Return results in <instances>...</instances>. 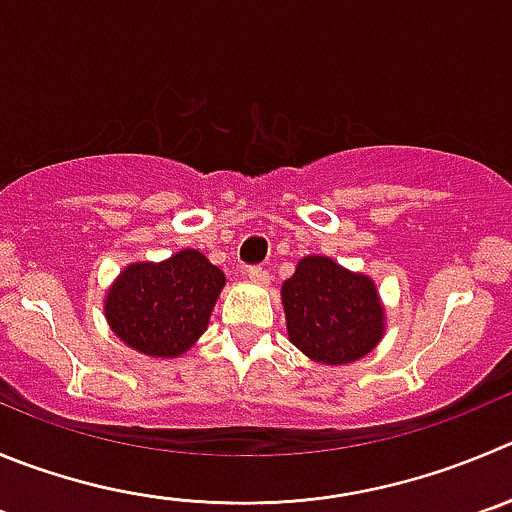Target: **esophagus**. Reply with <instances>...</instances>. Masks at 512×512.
Here are the masks:
<instances>
[{
    "mask_svg": "<svg viewBox=\"0 0 512 512\" xmlns=\"http://www.w3.org/2000/svg\"><path fill=\"white\" fill-rule=\"evenodd\" d=\"M243 274H246V279L253 281V284H269V271L261 269V266H246Z\"/></svg>",
    "mask_w": 512,
    "mask_h": 512,
    "instance_id": "esophagus-1",
    "label": "esophagus"
}]
</instances>
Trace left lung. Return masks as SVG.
Returning a JSON list of instances; mask_svg holds the SVG:
<instances>
[{
    "label": "left lung",
    "instance_id": "obj_1",
    "mask_svg": "<svg viewBox=\"0 0 512 512\" xmlns=\"http://www.w3.org/2000/svg\"><path fill=\"white\" fill-rule=\"evenodd\" d=\"M281 301L291 344L319 364L357 362L384 337L374 281L329 256H304L281 286Z\"/></svg>",
    "mask_w": 512,
    "mask_h": 512
}]
</instances>
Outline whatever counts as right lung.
Instances as JSON below:
<instances>
[{"label": "right lung", "mask_w": 512, "mask_h": 512, "mask_svg": "<svg viewBox=\"0 0 512 512\" xmlns=\"http://www.w3.org/2000/svg\"><path fill=\"white\" fill-rule=\"evenodd\" d=\"M226 276L196 248L120 271L105 294L115 337L148 357H180L206 332Z\"/></svg>", "instance_id": "1"}]
</instances>
